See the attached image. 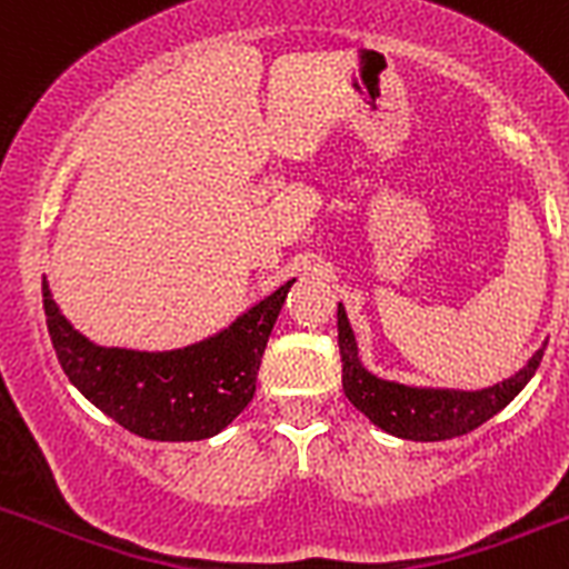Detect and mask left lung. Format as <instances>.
<instances>
[{
    "label": "left lung",
    "mask_w": 569,
    "mask_h": 569,
    "mask_svg": "<svg viewBox=\"0 0 569 569\" xmlns=\"http://www.w3.org/2000/svg\"><path fill=\"white\" fill-rule=\"evenodd\" d=\"M339 350L341 387L356 410L381 427L385 433L410 441H445L465 436L505 410L536 376L545 345L519 373L485 390H447V387H410L379 379L359 359V347L347 310L339 305Z\"/></svg>",
    "instance_id": "1"
}]
</instances>
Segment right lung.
Masks as SVG:
<instances>
[{"label":"right lung","instance_id":"obj_1","mask_svg":"<svg viewBox=\"0 0 569 569\" xmlns=\"http://www.w3.org/2000/svg\"><path fill=\"white\" fill-rule=\"evenodd\" d=\"M296 279L219 333L179 350L102 347L79 333L42 281L44 319L64 376L130 433L153 441H202L250 405L261 353Z\"/></svg>","mask_w":569,"mask_h":569}]
</instances>
